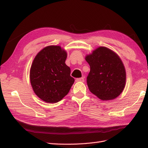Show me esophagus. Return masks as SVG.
I'll return each instance as SVG.
<instances>
[{"label":"esophagus","instance_id":"obj_1","mask_svg":"<svg viewBox=\"0 0 148 148\" xmlns=\"http://www.w3.org/2000/svg\"><path fill=\"white\" fill-rule=\"evenodd\" d=\"M84 77H80V78H77L76 79V82H84Z\"/></svg>","mask_w":148,"mask_h":148}]
</instances>
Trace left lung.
I'll use <instances>...</instances> for the list:
<instances>
[{
  "label": "left lung",
  "mask_w": 148,
  "mask_h": 148,
  "mask_svg": "<svg viewBox=\"0 0 148 148\" xmlns=\"http://www.w3.org/2000/svg\"><path fill=\"white\" fill-rule=\"evenodd\" d=\"M90 67L86 82L90 91L100 99L112 100L123 90L126 72L121 60L106 47H99L86 56Z\"/></svg>",
  "instance_id": "1"
}]
</instances>
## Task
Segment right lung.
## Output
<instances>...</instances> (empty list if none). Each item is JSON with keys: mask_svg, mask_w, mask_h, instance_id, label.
<instances>
[{"mask_svg": "<svg viewBox=\"0 0 148 148\" xmlns=\"http://www.w3.org/2000/svg\"><path fill=\"white\" fill-rule=\"evenodd\" d=\"M67 53L59 46H49L36 56L30 71L34 93L43 101L58 102L67 95L74 79L65 64Z\"/></svg>", "mask_w": 148, "mask_h": 148, "instance_id": "add662e5", "label": "right lung"}]
</instances>
